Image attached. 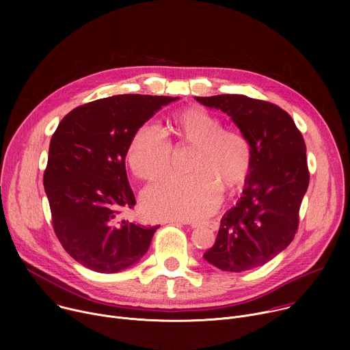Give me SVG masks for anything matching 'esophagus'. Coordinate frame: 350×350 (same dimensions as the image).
Instances as JSON below:
<instances>
[{
  "instance_id": "esophagus-1",
  "label": "esophagus",
  "mask_w": 350,
  "mask_h": 350,
  "mask_svg": "<svg viewBox=\"0 0 350 350\" xmlns=\"http://www.w3.org/2000/svg\"><path fill=\"white\" fill-rule=\"evenodd\" d=\"M167 223H170V224H189V226H191V227H193V228L199 227V224H198V223H191V221H184V220H169ZM205 226H206V227H209V228H211V230H213V231L219 230V224H217L216 221H208V223H205Z\"/></svg>"
}]
</instances>
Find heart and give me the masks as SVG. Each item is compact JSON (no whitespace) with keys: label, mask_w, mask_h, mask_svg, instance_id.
Here are the masks:
<instances>
[{"label":"heart","mask_w":350,"mask_h":350,"mask_svg":"<svg viewBox=\"0 0 350 350\" xmlns=\"http://www.w3.org/2000/svg\"><path fill=\"white\" fill-rule=\"evenodd\" d=\"M177 145H193L188 176H166L142 193V209L152 220H199L219 205L221 189L234 192L254 165L252 145L243 133L224 127L223 120L202 107H187L170 119ZM172 142L151 122L134 131L127 162L142 180H152L170 167Z\"/></svg>","instance_id":"obj_1"}]
</instances>
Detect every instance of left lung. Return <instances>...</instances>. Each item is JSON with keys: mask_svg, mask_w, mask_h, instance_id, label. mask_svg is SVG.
<instances>
[{"mask_svg": "<svg viewBox=\"0 0 350 350\" xmlns=\"http://www.w3.org/2000/svg\"><path fill=\"white\" fill-rule=\"evenodd\" d=\"M231 116L252 145L254 165L242 196L220 221L216 242L204 254L220 270L263 266L292 242L309 187L306 144L280 107L239 94L195 96Z\"/></svg>", "mask_w": 350, "mask_h": 350, "instance_id": "1", "label": "left lung"}]
</instances>
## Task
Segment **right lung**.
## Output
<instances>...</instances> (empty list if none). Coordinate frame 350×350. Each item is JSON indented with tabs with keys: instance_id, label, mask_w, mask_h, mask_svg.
Segmentation results:
<instances>
[{
	"instance_id": "right-lung-1",
	"label": "right lung",
	"mask_w": 350,
	"mask_h": 350,
	"mask_svg": "<svg viewBox=\"0 0 350 350\" xmlns=\"http://www.w3.org/2000/svg\"><path fill=\"white\" fill-rule=\"evenodd\" d=\"M176 99L141 94L96 99L70 111L53 134L44 172L53 227L84 267L118 273L146 254L159 226L122 219L135 205L124 159L137 127Z\"/></svg>"
}]
</instances>
